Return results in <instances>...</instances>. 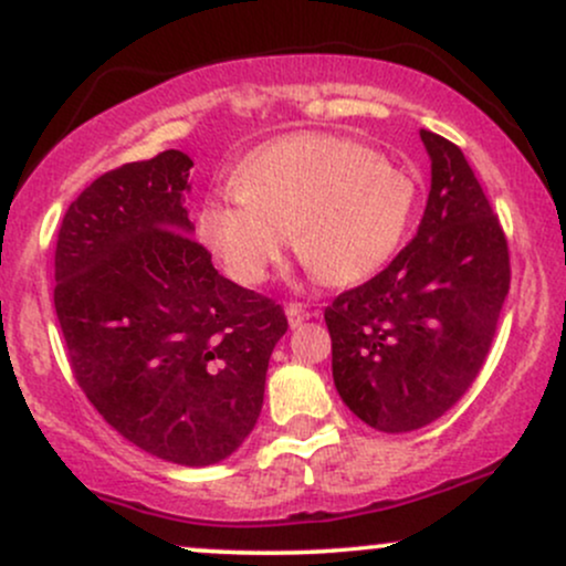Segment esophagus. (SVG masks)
<instances>
[{"label":"esophagus","instance_id":"obj_1","mask_svg":"<svg viewBox=\"0 0 566 566\" xmlns=\"http://www.w3.org/2000/svg\"><path fill=\"white\" fill-rule=\"evenodd\" d=\"M311 316H314V311L305 308L303 303H287V319H290L292 327H297L301 322L311 319Z\"/></svg>","mask_w":566,"mask_h":566}]
</instances>
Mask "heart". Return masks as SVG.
<instances>
[{
    "label": "heart",
    "mask_w": 566,
    "mask_h": 566,
    "mask_svg": "<svg viewBox=\"0 0 566 566\" xmlns=\"http://www.w3.org/2000/svg\"><path fill=\"white\" fill-rule=\"evenodd\" d=\"M237 197L207 199L199 233L226 271L261 284L290 237L322 282L346 287L373 276L405 237L412 184L348 138L295 133L255 148L233 172Z\"/></svg>",
    "instance_id": "b5f03b06"
}]
</instances>
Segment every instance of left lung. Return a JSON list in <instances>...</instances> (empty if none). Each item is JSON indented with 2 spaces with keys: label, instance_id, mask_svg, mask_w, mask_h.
Instances as JSON below:
<instances>
[{
  "label": "left lung",
  "instance_id": "8db88e82",
  "mask_svg": "<svg viewBox=\"0 0 566 566\" xmlns=\"http://www.w3.org/2000/svg\"><path fill=\"white\" fill-rule=\"evenodd\" d=\"M431 191L418 233L378 276L324 308L333 378L386 433L439 420L482 373L511 287L509 239L469 159L420 129Z\"/></svg>",
  "mask_w": 566,
  "mask_h": 566
}]
</instances>
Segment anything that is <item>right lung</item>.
Masks as SVG:
<instances>
[{
    "label": "right lung",
    "mask_w": 566,
    "mask_h": 566,
    "mask_svg": "<svg viewBox=\"0 0 566 566\" xmlns=\"http://www.w3.org/2000/svg\"><path fill=\"white\" fill-rule=\"evenodd\" d=\"M191 167L170 148L84 188L57 231L53 301L103 420L167 463L212 465L255 428L287 316L191 237Z\"/></svg>",
    "instance_id": "right-lung-1"
}]
</instances>
